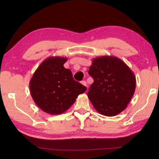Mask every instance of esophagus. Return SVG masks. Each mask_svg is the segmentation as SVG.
<instances>
[{"mask_svg":"<svg viewBox=\"0 0 159 159\" xmlns=\"http://www.w3.org/2000/svg\"><path fill=\"white\" fill-rule=\"evenodd\" d=\"M81 84H82L83 85H84V86H85V87H87V83H86L85 80H83V81L81 82Z\"/></svg>","mask_w":159,"mask_h":159,"instance_id":"obj_1","label":"esophagus"}]
</instances>
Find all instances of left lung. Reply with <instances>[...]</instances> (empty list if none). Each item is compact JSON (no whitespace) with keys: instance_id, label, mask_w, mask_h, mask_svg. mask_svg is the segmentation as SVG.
Wrapping results in <instances>:
<instances>
[{"instance_id":"8db88e82","label":"left lung","mask_w":159,"mask_h":159,"mask_svg":"<svg viewBox=\"0 0 159 159\" xmlns=\"http://www.w3.org/2000/svg\"><path fill=\"white\" fill-rule=\"evenodd\" d=\"M93 83L87 96L101 115L112 117L126 109L136 87V78L123 61L113 56L93 59L88 71Z\"/></svg>"}]
</instances>
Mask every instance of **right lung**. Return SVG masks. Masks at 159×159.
I'll return each instance as SVG.
<instances>
[{
	"label": "right lung",
	"instance_id": "right-lung-1",
	"mask_svg": "<svg viewBox=\"0 0 159 159\" xmlns=\"http://www.w3.org/2000/svg\"><path fill=\"white\" fill-rule=\"evenodd\" d=\"M66 57H49L40 64L30 80V92L40 109L59 115L72 105L87 87L74 80L71 70L63 64Z\"/></svg>",
	"mask_w": 159,
	"mask_h": 159
}]
</instances>
